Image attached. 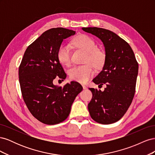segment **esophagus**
<instances>
[{
    "mask_svg": "<svg viewBox=\"0 0 155 155\" xmlns=\"http://www.w3.org/2000/svg\"><path fill=\"white\" fill-rule=\"evenodd\" d=\"M83 86V89H86L87 87V86L86 85H82Z\"/></svg>",
    "mask_w": 155,
    "mask_h": 155,
    "instance_id": "34e87169",
    "label": "esophagus"
}]
</instances>
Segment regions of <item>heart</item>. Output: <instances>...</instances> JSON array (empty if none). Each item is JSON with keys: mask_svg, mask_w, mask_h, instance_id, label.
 <instances>
[{"mask_svg": "<svg viewBox=\"0 0 155 155\" xmlns=\"http://www.w3.org/2000/svg\"><path fill=\"white\" fill-rule=\"evenodd\" d=\"M72 44L85 50L87 55L85 59V64L75 66L69 70L68 75L70 79L80 83H86L94 74L92 66L100 68L105 61V54L103 51L96 48V43L90 37L81 34L76 36L72 41ZM58 59L59 61L64 66L71 64V53L70 47L67 45H61L58 50Z\"/></svg>", "mask_w": 155, "mask_h": 155, "instance_id": "heart-1", "label": "heart"}]
</instances>
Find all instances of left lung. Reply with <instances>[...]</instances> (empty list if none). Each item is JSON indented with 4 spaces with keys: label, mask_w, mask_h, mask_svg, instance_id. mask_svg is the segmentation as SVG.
<instances>
[{
    "label": "left lung",
    "mask_w": 155,
    "mask_h": 155,
    "mask_svg": "<svg viewBox=\"0 0 155 155\" xmlns=\"http://www.w3.org/2000/svg\"><path fill=\"white\" fill-rule=\"evenodd\" d=\"M100 38L105 46V61L103 70L93 79L97 85L105 84L104 92L88 88L92 93L88 105L91 118L97 123L110 124L125 114L133 100L138 72V63L130 45L109 30L82 28Z\"/></svg>",
    "instance_id": "8db88e82"
}]
</instances>
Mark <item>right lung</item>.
Returning a JSON list of instances; mask_svg holds the SVG:
<instances>
[{"mask_svg": "<svg viewBox=\"0 0 155 155\" xmlns=\"http://www.w3.org/2000/svg\"><path fill=\"white\" fill-rule=\"evenodd\" d=\"M75 33L63 28L45 31L28 46L18 68L21 93L26 107L37 120L46 125L66 120L75 98L83 90L76 81L63 87L53 83L55 78L64 80L67 77L57 53L63 39Z\"/></svg>", "mask_w": 155, "mask_h": 155, "instance_id": "right-lung-1", "label": "right lung"}]
</instances>
